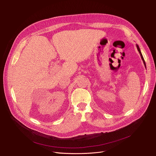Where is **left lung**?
I'll return each instance as SVG.
<instances>
[{"label": "left lung", "instance_id": "obj_1", "mask_svg": "<svg viewBox=\"0 0 156 156\" xmlns=\"http://www.w3.org/2000/svg\"><path fill=\"white\" fill-rule=\"evenodd\" d=\"M136 46H137V50H138V51H139V53H140V56H141V58H142V61H143V62H144V66H145V67L146 68V63H145V61H144V58H143V56H142V53H141L140 49V48H139V46H138L137 44H136Z\"/></svg>", "mask_w": 156, "mask_h": 156}]
</instances>
